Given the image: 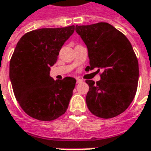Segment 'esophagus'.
<instances>
[{"label": "esophagus", "mask_w": 151, "mask_h": 151, "mask_svg": "<svg viewBox=\"0 0 151 151\" xmlns=\"http://www.w3.org/2000/svg\"><path fill=\"white\" fill-rule=\"evenodd\" d=\"M82 81H83L81 80V79H77V80H76V83H81Z\"/></svg>", "instance_id": "1"}]
</instances>
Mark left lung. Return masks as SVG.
Masks as SVG:
<instances>
[{
	"label": "left lung",
	"mask_w": 151,
	"mask_h": 151,
	"mask_svg": "<svg viewBox=\"0 0 151 151\" xmlns=\"http://www.w3.org/2000/svg\"><path fill=\"white\" fill-rule=\"evenodd\" d=\"M76 31L88 50L90 65L86 71L97 69L101 80H86V96L88 109L101 119L118 116L130 105L136 94L139 63L129 39L107 22L76 26Z\"/></svg>",
	"instance_id": "left-lung-1"
}]
</instances>
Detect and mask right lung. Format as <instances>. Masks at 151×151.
<instances>
[{
    "label": "right lung",
    "instance_id": "obj_1",
    "mask_svg": "<svg viewBox=\"0 0 151 151\" xmlns=\"http://www.w3.org/2000/svg\"><path fill=\"white\" fill-rule=\"evenodd\" d=\"M74 31V25L32 30L15 48L10 60V80L17 101L33 119L52 121L66 112L76 81L72 77L55 81L50 71Z\"/></svg>",
    "mask_w": 151,
    "mask_h": 151
}]
</instances>
